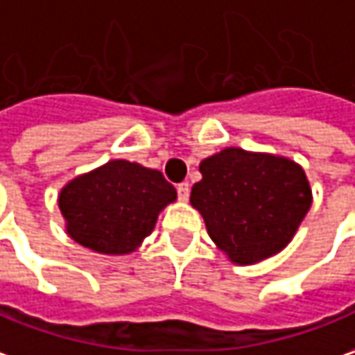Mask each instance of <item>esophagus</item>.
<instances>
[{"label":"esophagus","instance_id":"esophagus-1","mask_svg":"<svg viewBox=\"0 0 355 355\" xmlns=\"http://www.w3.org/2000/svg\"><path fill=\"white\" fill-rule=\"evenodd\" d=\"M178 195H180L182 201H187V199H189V183H180V185H178Z\"/></svg>","mask_w":355,"mask_h":355}]
</instances>
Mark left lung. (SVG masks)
<instances>
[{
  "label": "left lung",
  "mask_w": 355,
  "mask_h": 355,
  "mask_svg": "<svg viewBox=\"0 0 355 355\" xmlns=\"http://www.w3.org/2000/svg\"><path fill=\"white\" fill-rule=\"evenodd\" d=\"M191 189L214 245L234 265H255L280 253L309 212L313 193L304 168L270 153L228 146L199 164Z\"/></svg>",
  "instance_id": "1"
}]
</instances>
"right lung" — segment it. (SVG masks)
Returning <instances> with one entry per match:
<instances>
[{
  "mask_svg": "<svg viewBox=\"0 0 355 355\" xmlns=\"http://www.w3.org/2000/svg\"><path fill=\"white\" fill-rule=\"evenodd\" d=\"M178 199L162 172L110 160L79 173L58 195L65 232L100 255H129L153 234L158 214Z\"/></svg>",
  "mask_w": 355,
  "mask_h": 355,
  "instance_id": "right-lung-1",
  "label": "right lung"
}]
</instances>
